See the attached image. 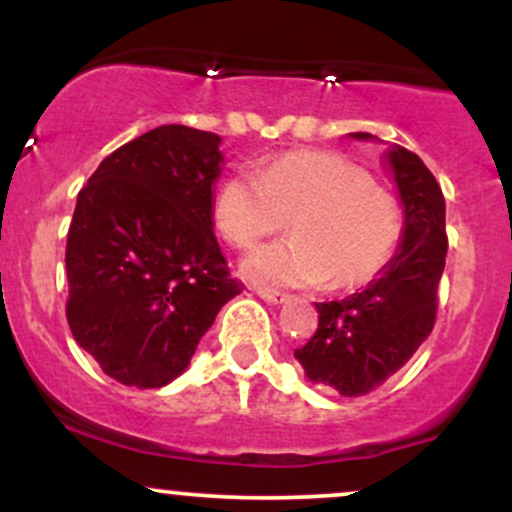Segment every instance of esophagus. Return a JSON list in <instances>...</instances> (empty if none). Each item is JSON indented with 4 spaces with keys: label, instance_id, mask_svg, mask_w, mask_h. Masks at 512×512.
Here are the masks:
<instances>
[{
    "label": "esophagus",
    "instance_id": "esophagus-1",
    "mask_svg": "<svg viewBox=\"0 0 512 512\" xmlns=\"http://www.w3.org/2000/svg\"><path fill=\"white\" fill-rule=\"evenodd\" d=\"M257 296H260L264 303H272V305H281L289 301V293H281L274 289H257Z\"/></svg>",
    "mask_w": 512,
    "mask_h": 512
}]
</instances>
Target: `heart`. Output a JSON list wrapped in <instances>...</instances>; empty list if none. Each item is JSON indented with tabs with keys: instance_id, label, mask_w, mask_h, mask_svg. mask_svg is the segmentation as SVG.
<instances>
[{
	"instance_id": "heart-1",
	"label": "heart",
	"mask_w": 512,
	"mask_h": 512,
	"mask_svg": "<svg viewBox=\"0 0 512 512\" xmlns=\"http://www.w3.org/2000/svg\"><path fill=\"white\" fill-rule=\"evenodd\" d=\"M214 221L248 248L293 221L291 240L250 250L240 274L260 286L351 289L380 274L397 248L402 221L395 199L342 156L301 151L260 173L236 170L214 195Z\"/></svg>"
}]
</instances>
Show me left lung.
I'll return each mask as SVG.
<instances>
[{
	"label": "left lung",
	"instance_id": "8db88e82",
	"mask_svg": "<svg viewBox=\"0 0 512 512\" xmlns=\"http://www.w3.org/2000/svg\"><path fill=\"white\" fill-rule=\"evenodd\" d=\"M351 139H378L351 132ZM383 163L402 202L404 226L392 260L366 289L342 301L315 303L317 332L293 351L315 385L339 395H368L395 375L426 342L436 322L438 281L445 269V199L419 156L390 144Z\"/></svg>",
	"mask_w": 512,
	"mask_h": 512
}]
</instances>
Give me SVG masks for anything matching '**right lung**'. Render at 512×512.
<instances>
[{"label": "right lung", "mask_w": 512, "mask_h": 512, "mask_svg": "<svg viewBox=\"0 0 512 512\" xmlns=\"http://www.w3.org/2000/svg\"><path fill=\"white\" fill-rule=\"evenodd\" d=\"M219 134L161 125L113 151L76 197L67 320L127 387L173 383L243 286L214 236Z\"/></svg>", "instance_id": "add662e5"}]
</instances>
